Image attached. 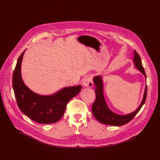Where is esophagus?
Returning <instances> with one entry per match:
<instances>
[{
	"label": "esophagus",
	"instance_id": "34e87169",
	"mask_svg": "<svg viewBox=\"0 0 160 160\" xmlns=\"http://www.w3.org/2000/svg\"><path fill=\"white\" fill-rule=\"evenodd\" d=\"M82 85L83 88H91L93 86V81L90 77H87L83 79L82 82Z\"/></svg>",
	"mask_w": 160,
	"mask_h": 160
}]
</instances>
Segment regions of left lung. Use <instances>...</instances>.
Listing matches in <instances>:
<instances>
[{
    "label": "left lung",
    "mask_w": 160,
    "mask_h": 160,
    "mask_svg": "<svg viewBox=\"0 0 160 160\" xmlns=\"http://www.w3.org/2000/svg\"><path fill=\"white\" fill-rule=\"evenodd\" d=\"M133 63L136 68L145 76L147 78L146 74L142 67L141 58L138 52L134 50ZM93 82L95 85V95L96 98L95 102L92 106V112L96 119L104 124L112 125V126H122L130 122L135 115L139 112L140 109L145 102L147 95V86L146 84L145 88V92L142 100L139 106V107L133 112L127 115H118L113 112L110 108H108L104 95V86L103 80L100 76H97L93 78Z\"/></svg>",
    "instance_id": "left-lung-1"
}]
</instances>
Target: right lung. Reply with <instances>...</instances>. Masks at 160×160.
<instances>
[{"label":"right lung","mask_w":160,"mask_h":160,"mask_svg":"<svg viewBox=\"0 0 160 160\" xmlns=\"http://www.w3.org/2000/svg\"><path fill=\"white\" fill-rule=\"evenodd\" d=\"M24 51L17 62L13 74L12 85L20 110L32 121L41 124L58 122L64 114L67 103L77 95L82 86L64 88L51 95H41L30 90L21 77V63Z\"/></svg>","instance_id":"right-lung-1"}]
</instances>
